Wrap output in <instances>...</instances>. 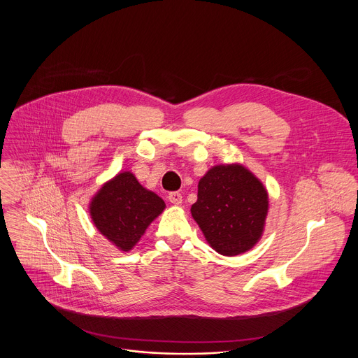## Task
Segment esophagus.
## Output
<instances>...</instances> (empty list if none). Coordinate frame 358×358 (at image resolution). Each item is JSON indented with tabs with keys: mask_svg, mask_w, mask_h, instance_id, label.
<instances>
[{
	"mask_svg": "<svg viewBox=\"0 0 358 358\" xmlns=\"http://www.w3.org/2000/svg\"><path fill=\"white\" fill-rule=\"evenodd\" d=\"M169 199L171 203H181L182 201V195L178 191H173L169 194Z\"/></svg>",
	"mask_w": 358,
	"mask_h": 358,
	"instance_id": "esophagus-1",
	"label": "esophagus"
}]
</instances>
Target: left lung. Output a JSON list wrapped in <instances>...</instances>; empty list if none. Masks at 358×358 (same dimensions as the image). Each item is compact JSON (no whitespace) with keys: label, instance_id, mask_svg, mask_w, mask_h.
I'll use <instances>...</instances> for the list:
<instances>
[{"label":"left lung","instance_id":"8db88e82","mask_svg":"<svg viewBox=\"0 0 358 358\" xmlns=\"http://www.w3.org/2000/svg\"><path fill=\"white\" fill-rule=\"evenodd\" d=\"M268 202L262 182L245 167L217 166L199 180L191 214L208 243L218 253L234 257L261 238Z\"/></svg>","mask_w":358,"mask_h":358}]
</instances>
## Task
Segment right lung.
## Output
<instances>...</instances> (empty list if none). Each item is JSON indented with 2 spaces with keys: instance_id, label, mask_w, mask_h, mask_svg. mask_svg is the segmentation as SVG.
Listing matches in <instances>:
<instances>
[{
  "instance_id": "1",
  "label": "right lung",
  "mask_w": 358,
  "mask_h": 358,
  "mask_svg": "<svg viewBox=\"0 0 358 358\" xmlns=\"http://www.w3.org/2000/svg\"><path fill=\"white\" fill-rule=\"evenodd\" d=\"M164 208L166 203L157 194L143 188L136 177L126 171L94 195L90 217L101 235L127 252Z\"/></svg>"
}]
</instances>
